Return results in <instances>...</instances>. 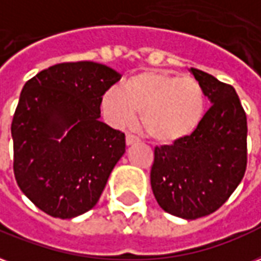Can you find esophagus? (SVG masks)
Segmentation results:
<instances>
[{
	"label": "esophagus",
	"mask_w": 261,
	"mask_h": 261,
	"mask_svg": "<svg viewBox=\"0 0 261 261\" xmlns=\"http://www.w3.org/2000/svg\"><path fill=\"white\" fill-rule=\"evenodd\" d=\"M125 140H126V144H128V146H130V144L133 143H138L139 142V139L136 138V136L130 135V133H126V138H125Z\"/></svg>",
	"instance_id": "1"
}]
</instances>
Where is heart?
<instances>
[{
  "mask_svg": "<svg viewBox=\"0 0 261 261\" xmlns=\"http://www.w3.org/2000/svg\"><path fill=\"white\" fill-rule=\"evenodd\" d=\"M102 110L115 126L132 125L136 112L144 132L160 144L191 138L206 114V94L199 82L165 70H143L129 77L121 90L102 97Z\"/></svg>",
  "mask_w": 261,
  "mask_h": 261,
  "instance_id": "heart-1",
  "label": "heart"
}]
</instances>
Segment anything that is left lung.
I'll use <instances>...</instances> for the list:
<instances>
[{
  "label": "left lung",
  "mask_w": 261,
  "mask_h": 261,
  "mask_svg": "<svg viewBox=\"0 0 261 261\" xmlns=\"http://www.w3.org/2000/svg\"><path fill=\"white\" fill-rule=\"evenodd\" d=\"M213 104L191 138L154 149L150 182L160 207L196 220L218 210L241 184L248 163V122L235 89L191 68Z\"/></svg>",
  "instance_id": "1"
}]
</instances>
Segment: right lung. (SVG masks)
Wrapping results in <instances>:
<instances>
[{
  "mask_svg": "<svg viewBox=\"0 0 261 261\" xmlns=\"http://www.w3.org/2000/svg\"><path fill=\"white\" fill-rule=\"evenodd\" d=\"M121 79L110 66L64 62L26 82L13 115V174L40 210L73 218L96 206L125 153V133L101 122L102 94Z\"/></svg>",
  "mask_w": 261,
  "mask_h": 261,
  "instance_id": "right-lung-1",
  "label": "right lung"
}]
</instances>
